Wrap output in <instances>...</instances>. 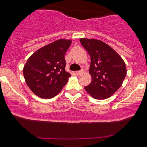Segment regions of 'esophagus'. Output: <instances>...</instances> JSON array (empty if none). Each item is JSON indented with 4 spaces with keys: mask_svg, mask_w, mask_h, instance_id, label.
<instances>
[{
    "mask_svg": "<svg viewBox=\"0 0 147 147\" xmlns=\"http://www.w3.org/2000/svg\"><path fill=\"white\" fill-rule=\"evenodd\" d=\"M83 73V71H76L75 72V74L76 75H80L81 74Z\"/></svg>",
    "mask_w": 147,
    "mask_h": 147,
    "instance_id": "1",
    "label": "esophagus"
}]
</instances>
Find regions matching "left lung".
<instances>
[{"instance_id":"obj_1","label":"left lung","mask_w":147,"mask_h":147,"mask_svg":"<svg viewBox=\"0 0 147 147\" xmlns=\"http://www.w3.org/2000/svg\"><path fill=\"white\" fill-rule=\"evenodd\" d=\"M80 41L91 58L89 73L91 82L84 89L93 98H109L122 86L125 78V62L115 50L102 41L81 38Z\"/></svg>"}]
</instances>
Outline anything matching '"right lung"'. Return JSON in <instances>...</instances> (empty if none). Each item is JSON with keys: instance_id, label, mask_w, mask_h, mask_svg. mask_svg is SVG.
Masks as SVG:
<instances>
[{"instance_id": "obj_1", "label": "right lung", "mask_w": 147, "mask_h": 147, "mask_svg": "<svg viewBox=\"0 0 147 147\" xmlns=\"http://www.w3.org/2000/svg\"><path fill=\"white\" fill-rule=\"evenodd\" d=\"M71 43L70 39H59L29 57L23 67V75L27 86L39 97H54L67 82L71 74L65 69V54Z\"/></svg>"}]
</instances>
